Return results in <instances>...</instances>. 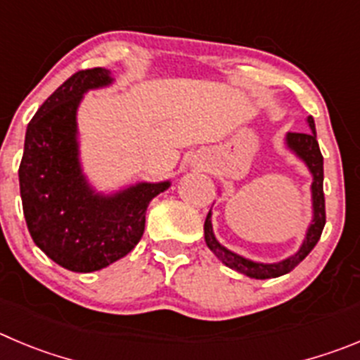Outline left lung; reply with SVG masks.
Here are the masks:
<instances>
[{
    "label": "left lung",
    "mask_w": 360,
    "mask_h": 360,
    "mask_svg": "<svg viewBox=\"0 0 360 360\" xmlns=\"http://www.w3.org/2000/svg\"><path fill=\"white\" fill-rule=\"evenodd\" d=\"M307 123L311 131H305V134H298V131H289L285 135V146L292 151L298 158H302L305 166L309 167L312 174V221L309 225L307 233H305V239H303L302 246H300L298 252L295 255L288 257V259L280 260V262L273 264H264V262H253V260L245 259V257L237 255V253L230 252L229 248L221 245L219 240L216 239L212 230V212L207 214L205 219V243L210 248V252L221 260V262L229 266V268L236 269V271L243 273V275L250 276V278H276V276H282L285 273L292 271V269L302 262L309 253L312 252L316 245H318L319 237H321L323 226H325V194H323V155L319 151V144L316 141V124L312 115L307 117Z\"/></svg>",
    "instance_id": "1"
}]
</instances>
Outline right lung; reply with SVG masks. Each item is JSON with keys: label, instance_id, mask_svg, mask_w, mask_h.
<instances>
[{"label": "right lung", "instance_id": "obj_1", "mask_svg": "<svg viewBox=\"0 0 360 360\" xmlns=\"http://www.w3.org/2000/svg\"><path fill=\"white\" fill-rule=\"evenodd\" d=\"M114 82L103 68L75 72L35 112L25 137L19 189L35 245L62 268L91 273L130 253L144 233L146 209L171 182H139L101 194L87 182L78 150L77 110L91 89Z\"/></svg>", "mask_w": 360, "mask_h": 360}]
</instances>
